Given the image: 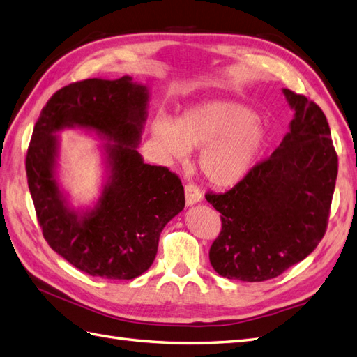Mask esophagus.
Segmentation results:
<instances>
[{
	"instance_id": "34e87169",
	"label": "esophagus",
	"mask_w": 357,
	"mask_h": 357,
	"mask_svg": "<svg viewBox=\"0 0 357 357\" xmlns=\"http://www.w3.org/2000/svg\"><path fill=\"white\" fill-rule=\"evenodd\" d=\"M185 204L187 205H195L202 199V192L196 184H187L185 185Z\"/></svg>"
}]
</instances>
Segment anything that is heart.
I'll list each match as a JSON object with an SVG mask.
<instances>
[{
  "mask_svg": "<svg viewBox=\"0 0 357 357\" xmlns=\"http://www.w3.org/2000/svg\"><path fill=\"white\" fill-rule=\"evenodd\" d=\"M153 137L165 153L184 158L187 149H202L199 169L216 185L242 179L266 143V130L250 107L210 102L192 107L175 121L158 120Z\"/></svg>",
  "mask_w": 357,
  "mask_h": 357,
  "instance_id": "b5f03b06",
  "label": "heart"
}]
</instances>
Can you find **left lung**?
Returning <instances> with one entry per match:
<instances>
[{
	"instance_id": "obj_1",
	"label": "left lung",
	"mask_w": 357,
	"mask_h": 357,
	"mask_svg": "<svg viewBox=\"0 0 357 357\" xmlns=\"http://www.w3.org/2000/svg\"><path fill=\"white\" fill-rule=\"evenodd\" d=\"M295 109L291 132L225 193L205 199L222 216L210 248L219 275L266 281L304 260L326 234L337 176V153L321 107L283 89Z\"/></svg>"
}]
</instances>
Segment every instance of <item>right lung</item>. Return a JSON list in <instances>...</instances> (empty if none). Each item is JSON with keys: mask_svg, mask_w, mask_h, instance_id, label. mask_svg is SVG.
<instances>
[{"mask_svg": "<svg viewBox=\"0 0 357 357\" xmlns=\"http://www.w3.org/2000/svg\"><path fill=\"white\" fill-rule=\"evenodd\" d=\"M146 102V86L128 76L73 82L50 97L33 129L26 172L43 236L53 251L91 277H139L152 266L165 223L185 205L176 173L144 164L135 149ZM74 123L116 143L107 149L112 184L96 210L82 220L64 208L52 172V134Z\"/></svg>", "mask_w": 357, "mask_h": 357, "instance_id": "obj_1", "label": "right lung"}]
</instances>
